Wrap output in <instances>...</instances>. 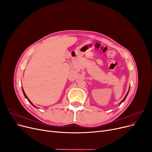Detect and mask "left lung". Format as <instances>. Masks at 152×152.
Wrapping results in <instances>:
<instances>
[{"mask_svg": "<svg viewBox=\"0 0 152 152\" xmlns=\"http://www.w3.org/2000/svg\"><path fill=\"white\" fill-rule=\"evenodd\" d=\"M129 91H128V92H127V94H126V96H125V97H124V99H123V100H122V101H121V103H120V104H121V103H122V102H124V100H125V99H126V97H127V94H128V92H129Z\"/></svg>", "mask_w": 152, "mask_h": 152, "instance_id": "1", "label": "left lung"}]
</instances>
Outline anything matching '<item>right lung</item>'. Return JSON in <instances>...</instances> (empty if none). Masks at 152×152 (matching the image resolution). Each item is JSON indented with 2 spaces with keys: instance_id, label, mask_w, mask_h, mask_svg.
<instances>
[{
  "instance_id": "right-lung-1",
  "label": "right lung",
  "mask_w": 152,
  "mask_h": 152,
  "mask_svg": "<svg viewBox=\"0 0 152 152\" xmlns=\"http://www.w3.org/2000/svg\"><path fill=\"white\" fill-rule=\"evenodd\" d=\"M23 94H24V95H25V97H26V99H28V101H29V102H30V103H31V104H32V105H33V106H34V105L33 104V103H31V101H30V100H29L28 99V98L27 97V96H26V94H25V92H24V91H23ZM34 107H35V106H34Z\"/></svg>"
}]
</instances>
